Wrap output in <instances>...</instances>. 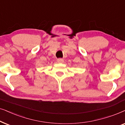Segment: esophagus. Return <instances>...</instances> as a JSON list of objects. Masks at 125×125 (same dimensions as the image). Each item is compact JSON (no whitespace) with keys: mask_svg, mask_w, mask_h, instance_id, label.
I'll list each match as a JSON object with an SVG mask.
<instances>
[{"mask_svg":"<svg viewBox=\"0 0 125 125\" xmlns=\"http://www.w3.org/2000/svg\"><path fill=\"white\" fill-rule=\"evenodd\" d=\"M57 62L58 63H63L64 59H62V58H59V59H57Z\"/></svg>","mask_w":125,"mask_h":125,"instance_id":"obj_1","label":"esophagus"}]
</instances>
